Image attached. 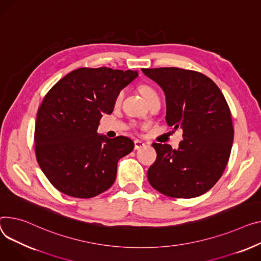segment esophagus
<instances>
[{
    "label": "esophagus",
    "instance_id": "34e87169",
    "mask_svg": "<svg viewBox=\"0 0 261 261\" xmlns=\"http://www.w3.org/2000/svg\"><path fill=\"white\" fill-rule=\"evenodd\" d=\"M145 146H146L145 143L142 142V141H138V140H135V141H134V149H135V150H140V149L144 148Z\"/></svg>",
    "mask_w": 261,
    "mask_h": 261
}]
</instances>
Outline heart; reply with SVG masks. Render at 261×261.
Segmentation results:
<instances>
[{
    "label": "heart",
    "instance_id": "heart-1",
    "mask_svg": "<svg viewBox=\"0 0 261 261\" xmlns=\"http://www.w3.org/2000/svg\"><path fill=\"white\" fill-rule=\"evenodd\" d=\"M140 91H141L143 97L146 99V101H147L148 99H150L152 96L156 95L155 90H154L153 88H151V87L148 86V85H142V86H140ZM123 97H124V90H120V91L116 94L115 99H114V102L116 103V105L121 101V99H123Z\"/></svg>",
    "mask_w": 261,
    "mask_h": 261
}]
</instances>
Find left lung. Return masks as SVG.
I'll use <instances>...</instances> for the list:
<instances>
[{"mask_svg":"<svg viewBox=\"0 0 261 261\" xmlns=\"http://www.w3.org/2000/svg\"><path fill=\"white\" fill-rule=\"evenodd\" d=\"M166 94V120L181 129L177 150L154 143L158 153L148 170L150 185L173 198H192L209 191L227 167L233 145L231 111L217 85L204 74L176 67L143 68Z\"/></svg>","mask_w":261,"mask_h":261,"instance_id":"1","label":"left lung"}]
</instances>
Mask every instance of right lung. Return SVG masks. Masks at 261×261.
I'll return each mask as SVG.
<instances>
[{
	"mask_svg": "<svg viewBox=\"0 0 261 261\" xmlns=\"http://www.w3.org/2000/svg\"><path fill=\"white\" fill-rule=\"evenodd\" d=\"M137 72L79 68L61 79L44 96L34 129V150L44 174L60 192L91 198L114 182L119 159L134 143L126 136L98 135L103 113L110 114L116 94Z\"/></svg>",
	"mask_w": 261,
	"mask_h": 261,
	"instance_id": "right-lung-1",
	"label": "right lung"
}]
</instances>
